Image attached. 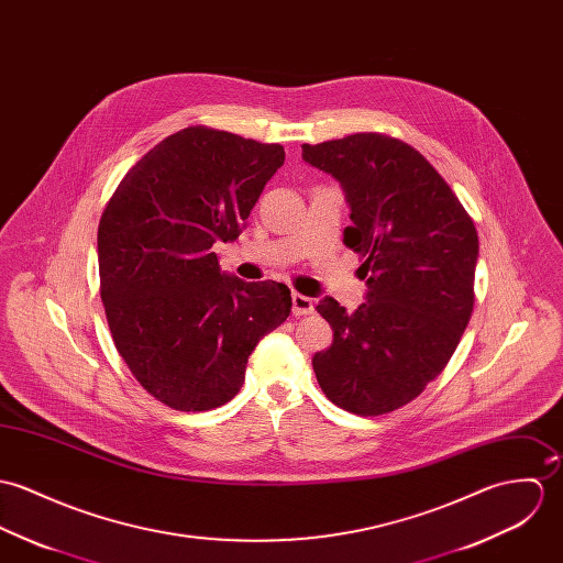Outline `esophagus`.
I'll return each mask as SVG.
<instances>
[{
    "mask_svg": "<svg viewBox=\"0 0 563 563\" xmlns=\"http://www.w3.org/2000/svg\"><path fill=\"white\" fill-rule=\"evenodd\" d=\"M291 309H294V314H311L314 311V305H312V298L309 296H302V294H298V291H294L291 294Z\"/></svg>",
    "mask_w": 563,
    "mask_h": 563,
    "instance_id": "esophagus-1",
    "label": "esophagus"
}]
</instances>
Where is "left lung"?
<instances>
[{"mask_svg": "<svg viewBox=\"0 0 563 563\" xmlns=\"http://www.w3.org/2000/svg\"><path fill=\"white\" fill-rule=\"evenodd\" d=\"M302 159L341 184L352 220L343 244L361 254L367 276L356 311L328 296L317 305L334 341L312 356V369L339 408L393 412L423 393L464 334L475 302V224L434 166L401 140L354 133L302 144Z\"/></svg>", "mask_w": 563, "mask_h": 563, "instance_id": "8db88e82", "label": "left lung"}]
</instances>
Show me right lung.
<instances>
[{
    "mask_svg": "<svg viewBox=\"0 0 563 563\" xmlns=\"http://www.w3.org/2000/svg\"><path fill=\"white\" fill-rule=\"evenodd\" d=\"M283 164L280 144L188 126L126 173L101 216V300L114 345L175 410L231 401L256 343L291 312L287 285L227 274L213 252L240 238Z\"/></svg>",
    "mask_w": 563,
    "mask_h": 563,
    "instance_id": "obj_1",
    "label": "right lung"
}]
</instances>
